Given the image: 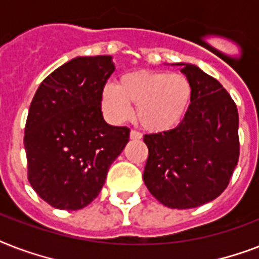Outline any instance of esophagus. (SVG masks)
<instances>
[{"instance_id":"34e87169","label":"esophagus","mask_w":259,"mask_h":259,"mask_svg":"<svg viewBox=\"0 0 259 259\" xmlns=\"http://www.w3.org/2000/svg\"><path fill=\"white\" fill-rule=\"evenodd\" d=\"M142 138V134L137 130H132L130 132V140H141Z\"/></svg>"}]
</instances>
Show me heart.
<instances>
[{
	"label": "heart",
	"instance_id": "heart-1",
	"mask_svg": "<svg viewBox=\"0 0 259 259\" xmlns=\"http://www.w3.org/2000/svg\"><path fill=\"white\" fill-rule=\"evenodd\" d=\"M192 98V84L185 75L138 70L122 75L117 86L102 91V107L110 121L121 123L137 106V121L149 132H165L179 125Z\"/></svg>",
	"mask_w": 259,
	"mask_h": 259
}]
</instances>
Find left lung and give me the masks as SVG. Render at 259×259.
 <instances>
[{
  "label": "left lung",
  "mask_w": 259,
  "mask_h": 259,
  "mask_svg": "<svg viewBox=\"0 0 259 259\" xmlns=\"http://www.w3.org/2000/svg\"><path fill=\"white\" fill-rule=\"evenodd\" d=\"M179 66L192 84L191 103L175 129L144 136L149 150L144 181L160 203L187 209L227 188L239 158V117L217 79L193 64Z\"/></svg>",
  "instance_id": "obj_1"
}]
</instances>
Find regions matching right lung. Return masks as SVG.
Returning <instances> with one entry per match:
<instances>
[{
  "label": "right lung",
  "instance_id": "1",
  "mask_svg": "<svg viewBox=\"0 0 259 259\" xmlns=\"http://www.w3.org/2000/svg\"><path fill=\"white\" fill-rule=\"evenodd\" d=\"M111 56L75 58L38 86L25 123L28 180L48 204L80 209L99 195L130 129L106 123L102 91Z\"/></svg>",
  "mask_w": 259,
  "mask_h": 259
}]
</instances>
